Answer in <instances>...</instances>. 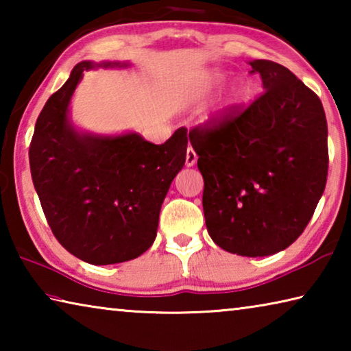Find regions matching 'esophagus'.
<instances>
[{
    "mask_svg": "<svg viewBox=\"0 0 351 351\" xmlns=\"http://www.w3.org/2000/svg\"><path fill=\"white\" fill-rule=\"evenodd\" d=\"M198 159V154L195 153V150L192 147L187 148V153H186V165L187 167H192V165H195V162H197Z\"/></svg>",
    "mask_w": 351,
    "mask_h": 351,
    "instance_id": "1",
    "label": "esophagus"
}]
</instances>
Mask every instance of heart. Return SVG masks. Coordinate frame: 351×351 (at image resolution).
Here are the masks:
<instances>
[{"label":"heart","mask_w":351,"mask_h":351,"mask_svg":"<svg viewBox=\"0 0 351 351\" xmlns=\"http://www.w3.org/2000/svg\"><path fill=\"white\" fill-rule=\"evenodd\" d=\"M223 79H224V77H223L221 74H218V73L212 75V82H213V83H219V82H223Z\"/></svg>","instance_id":"heart-1"}]
</instances>
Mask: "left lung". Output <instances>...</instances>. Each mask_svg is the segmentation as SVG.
Masks as SVG:
<instances>
[{"label": "left lung", "instance_id": "obj_1", "mask_svg": "<svg viewBox=\"0 0 351 351\" xmlns=\"http://www.w3.org/2000/svg\"><path fill=\"white\" fill-rule=\"evenodd\" d=\"M265 93L189 132L210 239L230 254L287 249L310 223L328 175L322 102L288 68L251 62Z\"/></svg>", "mask_w": 351, "mask_h": 351}]
</instances>
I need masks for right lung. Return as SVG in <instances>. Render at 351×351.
Listing matches in <instances>:
<instances>
[{"label":"right lung","instance_id":"add662e5","mask_svg":"<svg viewBox=\"0 0 351 351\" xmlns=\"http://www.w3.org/2000/svg\"><path fill=\"white\" fill-rule=\"evenodd\" d=\"M47 99L29 147L34 187L47 224L68 252L91 265H112L144 254L156 239L159 212L186 162L187 130L161 145L138 133H79L68 119L69 100L83 71ZM100 66H125L104 63Z\"/></svg>","mask_w":351,"mask_h":351}]
</instances>
